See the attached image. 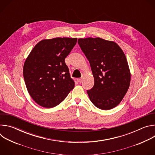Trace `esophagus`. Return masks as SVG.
Masks as SVG:
<instances>
[{
    "label": "esophagus",
    "mask_w": 155,
    "mask_h": 155,
    "mask_svg": "<svg viewBox=\"0 0 155 155\" xmlns=\"http://www.w3.org/2000/svg\"><path fill=\"white\" fill-rule=\"evenodd\" d=\"M77 81L79 82V83H81L82 81V78H78L77 79Z\"/></svg>",
    "instance_id": "obj_1"
}]
</instances>
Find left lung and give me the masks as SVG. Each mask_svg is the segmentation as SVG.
<instances>
[{
	"label": "left lung",
	"mask_w": 155,
	"mask_h": 155,
	"mask_svg": "<svg viewBox=\"0 0 155 155\" xmlns=\"http://www.w3.org/2000/svg\"><path fill=\"white\" fill-rule=\"evenodd\" d=\"M78 43L90 62L94 84L87 93L101 110L117 106L130 84V74L126 56L112 41L97 38H79Z\"/></svg>",
	"instance_id": "1"
}]
</instances>
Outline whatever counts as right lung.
Masks as SVG:
<instances>
[{
    "instance_id": "1",
    "label": "right lung",
    "mask_w": 155,
    "mask_h": 155,
    "mask_svg": "<svg viewBox=\"0 0 155 155\" xmlns=\"http://www.w3.org/2000/svg\"><path fill=\"white\" fill-rule=\"evenodd\" d=\"M77 38L58 37L39 41L31 51L23 67L28 93L39 105L52 108L59 105L74 89L65 64Z\"/></svg>"
}]
</instances>
